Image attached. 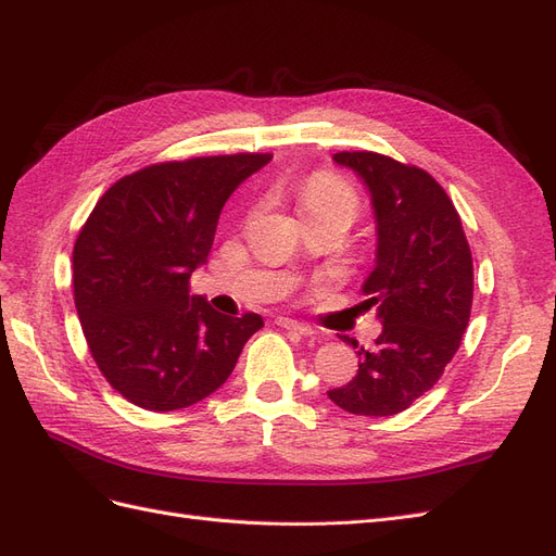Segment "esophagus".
Returning a JSON list of instances; mask_svg holds the SVG:
<instances>
[{"mask_svg": "<svg viewBox=\"0 0 556 556\" xmlns=\"http://www.w3.org/2000/svg\"><path fill=\"white\" fill-rule=\"evenodd\" d=\"M276 325L282 327V329H288V331H294V333H299V336H311V333H313V329H311L308 325L296 323V319H292V317H278Z\"/></svg>", "mask_w": 556, "mask_h": 556, "instance_id": "34e87169", "label": "esophagus"}]
</instances>
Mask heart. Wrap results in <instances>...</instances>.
Masks as SVG:
<instances>
[{
    "label": "heart",
    "instance_id": "1",
    "mask_svg": "<svg viewBox=\"0 0 556 556\" xmlns=\"http://www.w3.org/2000/svg\"><path fill=\"white\" fill-rule=\"evenodd\" d=\"M296 204L304 217L343 215L352 220L357 213V194L343 178L317 174L299 185Z\"/></svg>",
    "mask_w": 556,
    "mask_h": 556
}]
</instances>
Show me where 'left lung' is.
<instances>
[{
  "mask_svg": "<svg viewBox=\"0 0 556 556\" xmlns=\"http://www.w3.org/2000/svg\"><path fill=\"white\" fill-rule=\"evenodd\" d=\"M371 194L376 266L362 285L382 331L357 348L359 371L329 390L336 406L366 417L396 415L439 382L459 350L473 304V260L459 213L427 172L378 153H336Z\"/></svg>",
  "mask_w": 556,
  "mask_h": 556,
  "instance_id": "1",
  "label": "left lung"
}]
</instances>
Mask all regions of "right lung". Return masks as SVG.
Listing matches in <instances>:
<instances>
[{
    "instance_id": "obj_1",
    "label": "right lung",
    "mask_w": 556,
    "mask_h": 556,
    "mask_svg": "<svg viewBox=\"0 0 556 556\" xmlns=\"http://www.w3.org/2000/svg\"><path fill=\"white\" fill-rule=\"evenodd\" d=\"M271 162L241 153L162 162L104 192L74 245V301L99 371L129 403L169 413L231 376L257 313L231 317L190 294L225 201Z\"/></svg>"
}]
</instances>
